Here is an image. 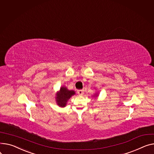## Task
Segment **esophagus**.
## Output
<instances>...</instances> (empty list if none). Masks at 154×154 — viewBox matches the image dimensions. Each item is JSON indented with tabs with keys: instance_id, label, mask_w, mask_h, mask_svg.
Wrapping results in <instances>:
<instances>
[{
	"instance_id": "obj_1",
	"label": "esophagus",
	"mask_w": 154,
	"mask_h": 154,
	"mask_svg": "<svg viewBox=\"0 0 154 154\" xmlns=\"http://www.w3.org/2000/svg\"><path fill=\"white\" fill-rule=\"evenodd\" d=\"M84 93V90H77V94L79 95H82Z\"/></svg>"
}]
</instances>
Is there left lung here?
Segmentation results:
<instances>
[{
    "instance_id": "1",
    "label": "left lung",
    "mask_w": 154,
    "mask_h": 154,
    "mask_svg": "<svg viewBox=\"0 0 154 154\" xmlns=\"http://www.w3.org/2000/svg\"><path fill=\"white\" fill-rule=\"evenodd\" d=\"M95 97H98V94H95Z\"/></svg>"
}]
</instances>
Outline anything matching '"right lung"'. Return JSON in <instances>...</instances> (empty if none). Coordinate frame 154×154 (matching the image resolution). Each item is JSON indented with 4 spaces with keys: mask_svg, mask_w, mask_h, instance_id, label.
Instances as JSON below:
<instances>
[{
    "mask_svg": "<svg viewBox=\"0 0 154 154\" xmlns=\"http://www.w3.org/2000/svg\"><path fill=\"white\" fill-rule=\"evenodd\" d=\"M75 94L74 90H69L66 87H60L59 91L56 94V101L60 107H65L69 98Z\"/></svg>",
    "mask_w": 154,
    "mask_h": 154,
    "instance_id": "add662e5",
    "label": "right lung"
}]
</instances>
